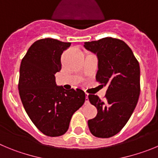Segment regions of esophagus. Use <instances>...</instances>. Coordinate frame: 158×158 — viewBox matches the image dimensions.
Listing matches in <instances>:
<instances>
[{
  "instance_id": "1",
  "label": "esophagus",
  "mask_w": 158,
  "mask_h": 158,
  "mask_svg": "<svg viewBox=\"0 0 158 158\" xmlns=\"http://www.w3.org/2000/svg\"><path fill=\"white\" fill-rule=\"evenodd\" d=\"M85 94H86V99H85V104L86 105H87L88 103H89V98H88V93H86V92H85Z\"/></svg>"
}]
</instances>
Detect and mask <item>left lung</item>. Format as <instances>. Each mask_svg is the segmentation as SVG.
<instances>
[{"label":"left lung","instance_id":"left-lung-1","mask_svg":"<svg viewBox=\"0 0 158 158\" xmlns=\"http://www.w3.org/2000/svg\"><path fill=\"white\" fill-rule=\"evenodd\" d=\"M84 47L98 60L96 80L102 86H108L104 100L94 94L88 96L98 109L97 116L88 120V127L95 137H112L124 127L137 105L140 94L139 64L131 48L117 38L86 42Z\"/></svg>","mask_w":158,"mask_h":158}]
</instances>
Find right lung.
<instances>
[{
	"label": "right lung",
	"mask_w": 158,
	"mask_h": 158,
	"mask_svg": "<svg viewBox=\"0 0 158 158\" xmlns=\"http://www.w3.org/2000/svg\"><path fill=\"white\" fill-rule=\"evenodd\" d=\"M71 42L44 38L31 45L19 69V92L25 111L44 135L56 137L69 127L74 113L84 104L80 89H65L56 84L61 69L60 57Z\"/></svg>",
	"instance_id": "1"
}]
</instances>
